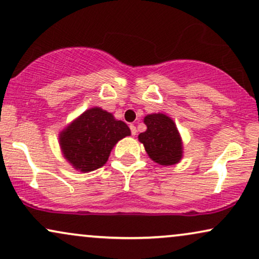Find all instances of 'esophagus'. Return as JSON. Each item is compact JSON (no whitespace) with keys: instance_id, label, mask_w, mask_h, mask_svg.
Returning a JSON list of instances; mask_svg holds the SVG:
<instances>
[{"instance_id":"34e87169","label":"esophagus","mask_w":259,"mask_h":259,"mask_svg":"<svg viewBox=\"0 0 259 259\" xmlns=\"http://www.w3.org/2000/svg\"><path fill=\"white\" fill-rule=\"evenodd\" d=\"M130 130H132V135L135 136L136 133H138V130H136V126L134 125V124H130Z\"/></svg>"}]
</instances>
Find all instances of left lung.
Segmentation results:
<instances>
[{"label":"left lung","instance_id":"left-lung-1","mask_svg":"<svg viewBox=\"0 0 259 259\" xmlns=\"http://www.w3.org/2000/svg\"><path fill=\"white\" fill-rule=\"evenodd\" d=\"M143 121L147 130L140 134L139 141L143 143L149 158L165 166L179 163L183 146L174 120L163 113H153L146 116Z\"/></svg>","mask_w":259,"mask_h":259}]
</instances>
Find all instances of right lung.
Returning a JSON list of instances; mask_svg holds the SVG:
<instances>
[{"label":"right lung","mask_w":259,"mask_h":259,"mask_svg":"<svg viewBox=\"0 0 259 259\" xmlns=\"http://www.w3.org/2000/svg\"><path fill=\"white\" fill-rule=\"evenodd\" d=\"M129 135L130 129L124 121L93 107L59 134V143L65 159L74 169L89 172L104 166L113 146Z\"/></svg>","instance_id":"right-lung-1"}]
</instances>
